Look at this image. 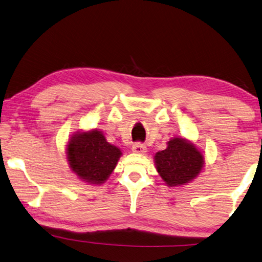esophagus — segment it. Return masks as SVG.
<instances>
[{"mask_svg":"<svg viewBox=\"0 0 262 262\" xmlns=\"http://www.w3.org/2000/svg\"><path fill=\"white\" fill-rule=\"evenodd\" d=\"M132 150L134 154H139V155H143V154L147 152V147L142 143H136L133 146Z\"/></svg>","mask_w":262,"mask_h":262,"instance_id":"1","label":"esophagus"}]
</instances>
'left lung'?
<instances>
[{"label":"left lung","instance_id":"obj_1","mask_svg":"<svg viewBox=\"0 0 262 262\" xmlns=\"http://www.w3.org/2000/svg\"><path fill=\"white\" fill-rule=\"evenodd\" d=\"M155 168L169 188H178L192 182L203 171L204 154L190 140L173 136L164 150L154 156Z\"/></svg>","mask_w":262,"mask_h":262}]
</instances>
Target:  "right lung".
<instances>
[{
    "mask_svg": "<svg viewBox=\"0 0 262 262\" xmlns=\"http://www.w3.org/2000/svg\"><path fill=\"white\" fill-rule=\"evenodd\" d=\"M65 150L71 171L92 185L105 183L122 156L121 149L107 142L103 132L97 128L74 133Z\"/></svg>",
    "mask_w": 262,
    "mask_h": 262,
    "instance_id": "obj_1",
    "label": "right lung"
}]
</instances>
